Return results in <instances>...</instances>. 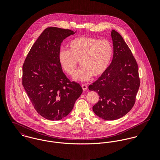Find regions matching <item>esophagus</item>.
Segmentation results:
<instances>
[{"instance_id": "obj_1", "label": "esophagus", "mask_w": 160, "mask_h": 160, "mask_svg": "<svg viewBox=\"0 0 160 160\" xmlns=\"http://www.w3.org/2000/svg\"><path fill=\"white\" fill-rule=\"evenodd\" d=\"M81 87H82V89H83L84 91H86L88 89V85H87V84H82Z\"/></svg>"}]
</instances>
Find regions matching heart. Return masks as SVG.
<instances>
[{"instance_id": "obj_1", "label": "heart", "mask_w": 160, "mask_h": 160, "mask_svg": "<svg viewBox=\"0 0 160 160\" xmlns=\"http://www.w3.org/2000/svg\"><path fill=\"white\" fill-rule=\"evenodd\" d=\"M113 53V46L108 40L80 36L69 42L68 50L58 51V60L62 68L70 76L75 74L79 60L81 67L74 78L77 81H86L92 76H99L105 71Z\"/></svg>"}]
</instances>
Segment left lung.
Instances as JSON below:
<instances>
[{"mask_svg":"<svg viewBox=\"0 0 160 160\" xmlns=\"http://www.w3.org/2000/svg\"><path fill=\"white\" fill-rule=\"evenodd\" d=\"M113 46L112 63L89 89L99 95L93 106L95 114L105 120L118 119L133 107L138 88V65L131 50L122 36L112 30Z\"/></svg>","mask_w":160,"mask_h":160,"instance_id":"left-lung-1","label":"left lung"}]
</instances>
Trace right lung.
Returning <instances> with one entry per match:
<instances>
[{"mask_svg": "<svg viewBox=\"0 0 160 160\" xmlns=\"http://www.w3.org/2000/svg\"><path fill=\"white\" fill-rule=\"evenodd\" d=\"M76 31L49 27L30 49L23 66L22 84L36 112L48 120L66 117L82 92L70 81L58 60L63 41Z\"/></svg>", "mask_w": 160, "mask_h": 160, "instance_id": "right-lung-1", "label": "right lung"}]
</instances>
